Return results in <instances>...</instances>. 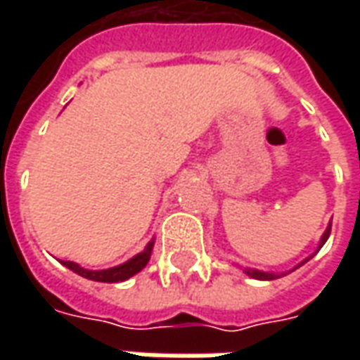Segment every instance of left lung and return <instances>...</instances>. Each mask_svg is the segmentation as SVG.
I'll return each instance as SVG.
<instances>
[{"label": "left lung", "instance_id": "left-lung-1", "mask_svg": "<svg viewBox=\"0 0 360 360\" xmlns=\"http://www.w3.org/2000/svg\"><path fill=\"white\" fill-rule=\"evenodd\" d=\"M330 231H332V224L328 226V229H326L324 235H322V239H320V247H318V249H322V245L328 241V237H330ZM310 258H312V257H310ZM310 258H307V260H310ZM307 260H304V262H307ZM304 262H301L299 266H302ZM299 266H297V268H299ZM245 271L249 274L250 278H255V279H276V278H278L276 274H268V271H260V270H245Z\"/></svg>", "mask_w": 360, "mask_h": 360}]
</instances>
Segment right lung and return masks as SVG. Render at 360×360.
I'll return each instance as SVG.
<instances>
[{
  "label": "right lung",
  "instance_id": "1",
  "mask_svg": "<svg viewBox=\"0 0 360 360\" xmlns=\"http://www.w3.org/2000/svg\"><path fill=\"white\" fill-rule=\"evenodd\" d=\"M152 245L154 243H148V247L144 249V252L141 255H136L134 258H131L129 262L121 266H115V268H108V270H84L79 264H75V262H61L63 266H67L69 270H73L75 274H79L82 278L92 279V281H103V283H117V281H125V279L133 278L134 274H139V271L144 268V266L148 264L150 260V252H152Z\"/></svg>",
  "mask_w": 360,
  "mask_h": 360
}]
</instances>
